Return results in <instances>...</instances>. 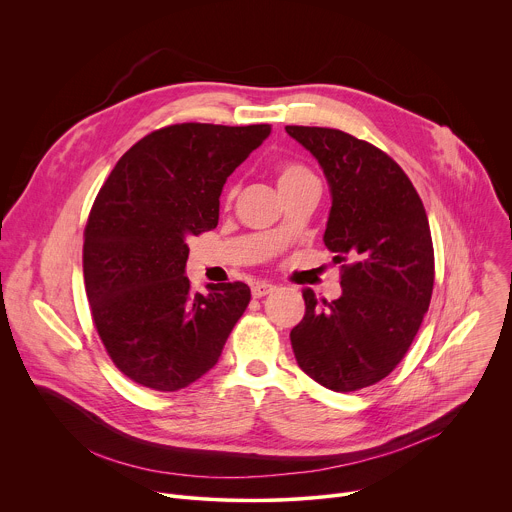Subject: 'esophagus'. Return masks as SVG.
<instances>
[{
  "instance_id": "obj_1",
  "label": "esophagus",
  "mask_w": 512,
  "mask_h": 512,
  "mask_svg": "<svg viewBox=\"0 0 512 512\" xmlns=\"http://www.w3.org/2000/svg\"><path fill=\"white\" fill-rule=\"evenodd\" d=\"M273 289H275V285H273V283H267V281H259V283H255V285L251 287V294H253V298H263V296L271 294Z\"/></svg>"
}]
</instances>
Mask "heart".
Segmentation results:
<instances>
[{"label": "heart", "instance_id": "b5f03b06", "mask_svg": "<svg viewBox=\"0 0 512 512\" xmlns=\"http://www.w3.org/2000/svg\"><path fill=\"white\" fill-rule=\"evenodd\" d=\"M312 176V172L308 170V168H304V166H300V164H287V166H283L281 170H279V174H277V184H279V188L281 186H287V184H291V182H298V180H304V178H310ZM235 194H237V188L233 186V188H229V192H227V202H231L233 198H235Z\"/></svg>", "mask_w": 512, "mask_h": 512}]
</instances>
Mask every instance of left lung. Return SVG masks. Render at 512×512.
<instances>
[{
    "label": "left lung",
    "mask_w": 512,
    "mask_h": 512,
    "mask_svg": "<svg viewBox=\"0 0 512 512\" xmlns=\"http://www.w3.org/2000/svg\"><path fill=\"white\" fill-rule=\"evenodd\" d=\"M330 186L324 245L342 265L334 302L304 289L291 330L300 369L326 389L358 391L385 379L409 350L433 291V245L423 202L407 174L373 143L340 129L287 125Z\"/></svg>",
    "instance_id": "1"
}]
</instances>
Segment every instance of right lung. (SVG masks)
<instances>
[{
    "mask_svg": "<svg viewBox=\"0 0 512 512\" xmlns=\"http://www.w3.org/2000/svg\"><path fill=\"white\" fill-rule=\"evenodd\" d=\"M271 125L180 123L121 156L91 208L83 271L95 328L115 367L154 391H178L218 362L249 306L243 281L194 294L188 239L218 225L227 178Z\"/></svg>",
    "mask_w": 512,
    "mask_h": 512,
    "instance_id": "right-lung-1",
    "label": "right lung"
}]
</instances>
